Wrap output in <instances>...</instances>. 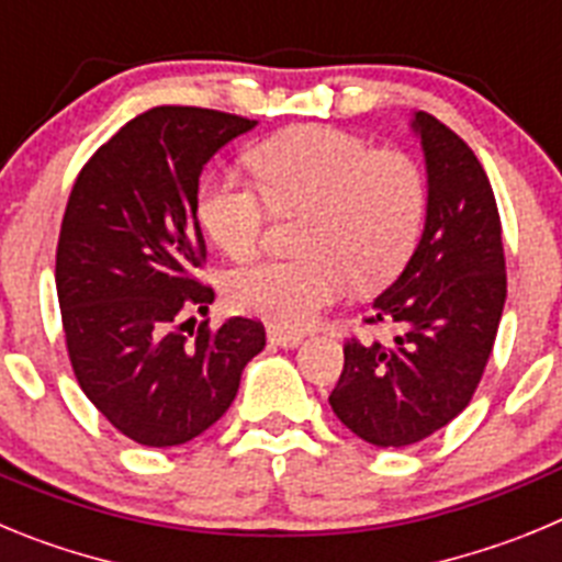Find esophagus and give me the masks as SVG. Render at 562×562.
<instances>
[{"label": "esophagus", "instance_id": "esophagus-1", "mask_svg": "<svg viewBox=\"0 0 562 562\" xmlns=\"http://www.w3.org/2000/svg\"><path fill=\"white\" fill-rule=\"evenodd\" d=\"M267 340L272 346H281V349H295L304 342V335H297V331H286V329H270L267 331Z\"/></svg>", "mask_w": 562, "mask_h": 562}]
</instances>
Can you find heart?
Instances as JSON below:
<instances>
[{"instance_id":"obj_1","label":"heart","mask_w":562,"mask_h":562,"mask_svg":"<svg viewBox=\"0 0 562 562\" xmlns=\"http://www.w3.org/2000/svg\"><path fill=\"white\" fill-rule=\"evenodd\" d=\"M258 188L236 173H207L196 191V220L231 258L265 245L272 211L306 213L297 250L258 261L227 278V301L278 329H306L349 292L391 284L414 256L428 188L402 151H374L329 126H295L252 151Z\"/></svg>"}]
</instances>
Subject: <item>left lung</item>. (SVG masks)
I'll return each mask as SVG.
<instances>
[{"label":"left lung","mask_w":562,"mask_h":562,"mask_svg":"<svg viewBox=\"0 0 562 562\" xmlns=\"http://www.w3.org/2000/svg\"><path fill=\"white\" fill-rule=\"evenodd\" d=\"M428 173L419 245L374 297L369 324H396L394 346L346 342L329 396L337 419L376 448H405L467 408L493 351L506 301L493 188L459 134L414 112Z\"/></svg>","instance_id":"8db88e82"}]
</instances>
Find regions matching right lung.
Wrapping results in <instances>:
<instances>
[{"mask_svg":"<svg viewBox=\"0 0 562 562\" xmlns=\"http://www.w3.org/2000/svg\"><path fill=\"white\" fill-rule=\"evenodd\" d=\"M256 126L213 109L154 106L92 154L69 193L56 290L72 371L89 402L146 448L205 434L265 349V326L247 317L188 335L196 317L184 319L213 304L193 278L205 258L202 168Z\"/></svg>","mask_w":562,"mask_h":562,"instance_id":"obj_1","label":"right lung"}]
</instances>
